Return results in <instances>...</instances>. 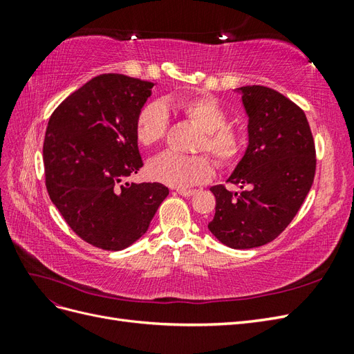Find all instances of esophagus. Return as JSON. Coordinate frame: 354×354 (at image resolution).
Returning <instances> with one entry per match:
<instances>
[{"mask_svg": "<svg viewBox=\"0 0 354 354\" xmlns=\"http://www.w3.org/2000/svg\"><path fill=\"white\" fill-rule=\"evenodd\" d=\"M176 192L181 196H192V195L196 194V190H186V189H177Z\"/></svg>", "mask_w": 354, "mask_h": 354, "instance_id": "esophagus-1", "label": "esophagus"}]
</instances>
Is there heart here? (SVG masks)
Instances as JSON below:
<instances>
[{
	"instance_id": "obj_1",
	"label": "heart",
	"mask_w": 354,
	"mask_h": 354,
	"mask_svg": "<svg viewBox=\"0 0 354 354\" xmlns=\"http://www.w3.org/2000/svg\"><path fill=\"white\" fill-rule=\"evenodd\" d=\"M165 108L176 111L199 128L196 151H207L218 167L229 168L241 159L246 145L245 133L242 128L227 122V111L209 95L181 97L164 104L158 102L145 104L136 118V137L142 146L149 147L164 140L168 128ZM147 171L159 183L186 189L207 181L212 176V162L207 155L164 152L149 162Z\"/></svg>"
}]
</instances>
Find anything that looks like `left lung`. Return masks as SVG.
Here are the masks:
<instances>
[{
  "mask_svg": "<svg viewBox=\"0 0 354 354\" xmlns=\"http://www.w3.org/2000/svg\"><path fill=\"white\" fill-rule=\"evenodd\" d=\"M250 145L229 183L211 187L216 216L208 229L234 250L272 242L297 216L313 185L316 149L303 109L264 85H245Z\"/></svg>",
  "mask_w": 354,
  "mask_h": 354,
  "instance_id": "8db88e82",
  "label": "left lung"
}]
</instances>
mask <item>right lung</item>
I'll list each match as a JSON object with an SVG mask.
<instances>
[{"mask_svg": "<svg viewBox=\"0 0 354 354\" xmlns=\"http://www.w3.org/2000/svg\"><path fill=\"white\" fill-rule=\"evenodd\" d=\"M152 87L103 73L69 94L48 120L42 159L50 199L68 226L95 248L130 246L168 196L160 183H125L143 167L136 118Z\"/></svg>", "mask_w": 354, "mask_h": 354, "instance_id": "obj_1", "label": "right lung"}]
</instances>
